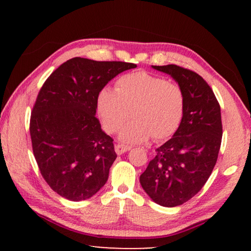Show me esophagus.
<instances>
[{
  "label": "esophagus",
  "mask_w": 251,
  "mask_h": 251,
  "mask_svg": "<svg viewBox=\"0 0 251 251\" xmlns=\"http://www.w3.org/2000/svg\"><path fill=\"white\" fill-rule=\"evenodd\" d=\"M130 150V146L128 145H124V144H117V145H115V151L117 155H122L124 154V152H126L127 151Z\"/></svg>",
  "instance_id": "1"
}]
</instances>
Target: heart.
Segmentation results:
<instances>
[{
	"instance_id": "b5f03b06",
	"label": "heart",
	"mask_w": 251,
	"mask_h": 251,
	"mask_svg": "<svg viewBox=\"0 0 251 251\" xmlns=\"http://www.w3.org/2000/svg\"><path fill=\"white\" fill-rule=\"evenodd\" d=\"M185 93L178 84L167 82L147 72L122 76L116 91L104 88L97 97V110L106 131L122 129L120 137L127 143H142L151 137L161 142L176 133L185 114Z\"/></svg>"
}]
</instances>
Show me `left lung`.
Instances as JSON below:
<instances>
[{
  "label": "left lung",
  "mask_w": 251,
  "mask_h": 251,
  "mask_svg": "<svg viewBox=\"0 0 251 251\" xmlns=\"http://www.w3.org/2000/svg\"><path fill=\"white\" fill-rule=\"evenodd\" d=\"M169 74L185 93V114L173 137L156 150L139 181L156 203L182 205L211 175L223 137L220 106L201 75L175 64L152 66Z\"/></svg>",
  "instance_id": "obj_1"
}]
</instances>
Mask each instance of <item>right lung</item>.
<instances>
[{"label":"right lung","instance_id":"1","mask_svg":"<svg viewBox=\"0 0 251 251\" xmlns=\"http://www.w3.org/2000/svg\"><path fill=\"white\" fill-rule=\"evenodd\" d=\"M135 67L74 57L41 87L29 121L33 154L42 176L59 196L85 201L107 181L117 155L113 138L95 116L97 97L110 79Z\"/></svg>","mask_w":251,"mask_h":251}]
</instances>
